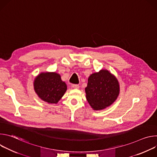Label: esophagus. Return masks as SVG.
I'll return each instance as SVG.
<instances>
[{
    "instance_id": "esophagus-1",
    "label": "esophagus",
    "mask_w": 157,
    "mask_h": 157,
    "mask_svg": "<svg viewBox=\"0 0 157 157\" xmlns=\"http://www.w3.org/2000/svg\"><path fill=\"white\" fill-rule=\"evenodd\" d=\"M72 87L74 88V89H79V86L78 85V84H73V85L72 86Z\"/></svg>"
}]
</instances>
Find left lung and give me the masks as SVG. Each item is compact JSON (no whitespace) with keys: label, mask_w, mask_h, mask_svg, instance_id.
I'll list each match as a JSON object with an SVG mask.
<instances>
[{"label":"left lung","mask_w":157,"mask_h":157,"mask_svg":"<svg viewBox=\"0 0 157 157\" xmlns=\"http://www.w3.org/2000/svg\"><path fill=\"white\" fill-rule=\"evenodd\" d=\"M86 99L94 110H100L113 104L120 93L117 78L107 70L91 74L85 88Z\"/></svg>","instance_id":"8db88e82"}]
</instances>
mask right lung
<instances>
[{
	"instance_id": "1",
	"label": "right lung",
	"mask_w": 157,
	"mask_h": 157,
	"mask_svg": "<svg viewBox=\"0 0 157 157\" xmlns=\"http://www.w3.org/2000/svg\"><path fill=\"white\" fill-rule=\"evenodd\" d=\"M34 90L37 96L48 104H57L67 90L65 82L56 72H41L34 79Z\"/></svg>"
}]
</instances>
